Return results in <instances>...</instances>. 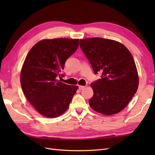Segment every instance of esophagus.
<instances>
[{
  "label": "esophagus",
  "mask_w": 155,
  "mask_h": 155,
  "mask_svg": "<svg viewBox=\"0 0 155 155\" xmlns=\"http://www.w3.org/2000/svg\"><path fill=\"white\" fill-rule=\"evenodd\" d=\"M85 88V86H81V85H79V90H83V89H84Z\"/></svg>",
  "instance_id": "1"
}]
</instances>
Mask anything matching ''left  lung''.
<instances>
[{
    "mask_svg": "<svg viewBox=\"0 0 155 155\" xmlns=\"http://www.w3.org/2000/svg\"><path fill=\"white\" fill-rule=\"evenodd\" d=\"M79 42L94 72L102 74L100 79L91 84L94 95L89 105L102 114L118 113L129 104L138 87V70L132 54L114 40L91 37Z\"/></svg>",
    "mask_w": 155,
    "mask_h": 155,
    "instance_id": "8db88e82",
    "label": "left lung"
}]
</instances>
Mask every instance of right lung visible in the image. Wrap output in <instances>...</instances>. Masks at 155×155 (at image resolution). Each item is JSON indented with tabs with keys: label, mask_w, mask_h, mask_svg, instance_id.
Listing matches in <instances>:
<instances>
[{
	"label": "right lung",
	"mask_w": 155,
	"mask_h": 155,
	"mask_svg": "<svg viewBox=\"0 0 155 155\" xmlns=\"http://www.w3.org/2000/svg\"><path fill=\"white\" fill-rule=\"evenodd\" d=\"M79 39H43L27 54L21 72V84L27 100L41 115L54 118L69 107L78 86L58 80L66 60L78 49Z\"/></svg>",
	"instance_id": "right-lung-1"
}]
</instances>
